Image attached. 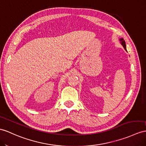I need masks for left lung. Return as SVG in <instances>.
<instances>
[{"label":"left lung","instance_id":"8db88e82","mask_svg":"<svg viewBox=\"0 0 146 146\" xmlns=\"http://www.w3.org/2000/svg\"><path fill=\"white\" fill-rule=\"evenodd\" d=\"M119 41H120L121 44H122V46H123V48H124V49H125V50L127 51V50H126V46L125 41H124V39L123 38H119Z\"/></svg>","mask_w":146,"mask_h":146}]
</instances>
